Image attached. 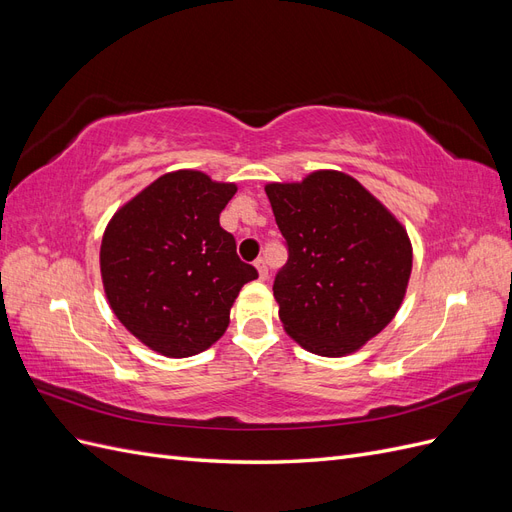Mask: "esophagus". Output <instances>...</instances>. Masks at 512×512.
I'll use <instances>...</instances> for the list:
<instances>
[{
    "label": "esophagus",
    "instance_id": "esophagus-1",
    "mask_svg": "<svg viewBox=\"0 0 512 512\" xmlns=\"http://www.w3.org/2000/svg\"><path fill=\"white\" fill-rule=\"evenodd\" d=\"M254 267H256V271H258V277H260V280H267V277H269L267 260H265V258H258V260L254 262Z\"/></svg>",
    "mask_w": 512,
    "mask_h": 512
}]
</instances>
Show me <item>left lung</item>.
<instances>
[{
	"mask_svg": "<svg viewBox=\"0 0 512 512\" xmlns=\"http://www.w3.org/2000/svg\"><path fill=\"white\" fill-rule=\"evenodd\" d=\"M288 243L273 297L284 331L307 352L363 348L404 303L412 273L408 230L363 183L342 170L267 183Z\"/></svg>",
	"mask_w": 512,
	"mask_h": 512,
	"instance_id": "1",
	"label": "left lung"
}]
</instances>
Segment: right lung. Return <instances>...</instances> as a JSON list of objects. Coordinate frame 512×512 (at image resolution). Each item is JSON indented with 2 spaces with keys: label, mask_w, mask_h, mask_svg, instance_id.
I'll return each instance as SVG.
<instances>
[{
  "label": "right lung",
  "mask_w": 512,
  "mask_h": 512,
  "mask_svg": "<svg viewBox=\"0 0 512 512\" xmlns=\"http://www.w3.org/2000/svg\"><path fill=\"white\" fill-rule=\"evenodd\" d=\"M237 183L173 170L121 205L106 224L100 273L117 320L153 352L185 359L226 333L243 284L258 277L237 256L220 213Z\"/></svg>",
  "instance_id": "obj_1"
}]
</instances>
